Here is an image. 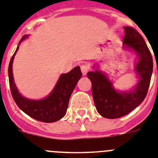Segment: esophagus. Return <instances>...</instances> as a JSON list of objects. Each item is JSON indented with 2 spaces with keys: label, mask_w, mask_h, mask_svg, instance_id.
<instances>
[{
  "label": "esophagus",
  "mask_w": 158,
  "mask_h": 158,
  "mask_svg": "<svg viewBox=\"0 0 158 158\" xmlns=\"http://www.w3.org/2000/svg\"><path fill=\"white\" fill-rule=\"evenodd\" d=\"M80 68H81L82 74H83V75H87V71H88V70H89V68H88V67H87V65H85V64L81 65V67H80Z\"/></svg>",
  "instance_id": "34e87169"
}]
</instances>
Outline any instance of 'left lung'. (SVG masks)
Returning <instances> with one entry per match:
<instances>
[{
    "label": "left lung",
    "instance_id": "1",
    "mask_svg": "<svg viewBox=\"0 0 158 158\" xmlns=\"http://www.w3.org/2000/svg\"><path fill=\"white\" fill-rule=\"evenodd\" d=\"M123 44L134 50L138 56L135 71L139 81L129 91H117L104 73L96 71L87 74L91 82V91L97 112L102 116L116 119L124 116L140 105L148 92L153 73V58L144 38L130 26H124Z\"/></svg>",
    "mask_w": 158,
    "mask_h": 158
}]
</instances>
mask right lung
Instances as JSON below:
<instances>
[{
	"mask_svg": "<svg viewBox=\"0 0 158 158\" xmlns=\"http://www.w3.org/2000/svg\"><path fill=\"white\" fill-rule=\"evenodd\" d=\"M26 37V35L22 37L19 44ZM18 48L19 46L12 56L9 65V87L15 103L28 116L39 121L52 123L62 119L67 113L71 93L82 76L80 67H76L70 72L61 75L51 93L45 99L40 100L26 99L18 92L13 77L12 65Z\"/></svg>",
	"mask_w": 158,
	"mask_h": 158,
	"instance_id": "right-lung-1",
	"label": "right lung"
}]
</instances>
